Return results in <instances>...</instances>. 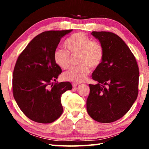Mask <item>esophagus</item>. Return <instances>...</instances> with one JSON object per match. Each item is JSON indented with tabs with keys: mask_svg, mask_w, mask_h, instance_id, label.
Returning <instances> with one entry per match:
<instances>
[{
	"mask_svg": "<svg viewBox=\"0 0 149 149\" xmlns=\"http://www.w3.org/2000/svg\"><path fill=\"white\" fill-rule=\"evenodd\" d=\"M78 85H79V84H77V83H73L72 86L74 87H77Z\"/></svg>",
	"mask_w": 149,
	"mask_h": 149,
	"instance_id": "esophagus-1",
	"label": "esophagus"
}]
</instances>
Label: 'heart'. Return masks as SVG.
Here are the masks:
<instances>
[{
	"instance_id": "1",
	"label": "heart",
	"mask_w": 149,
	"mask_h": 149,
	"mask_svg": "<svg viewBox=\"0 0 149 149\" xmlns=\"http://www.w3.org/2000/svg\"><path fill=\"white\" fill-rule=\"evenodd\" d=\"M64 45L67 51L61 49L54 50L53 60L60 68L66 69L70 63V54H79L78 64L65 72L63 77L66 81L79 83L84 81L90 72V67L99 66L104 58V50L99 42L93 41L89 36L79 32L72 35L65 39Z\"/></svg>"
}]
</instances>
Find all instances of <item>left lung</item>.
I'll return each instance as SVG.
<instances>
[{
  "label": "left lung",
  "instance_id": "1",
  "mask_svg": "<svg viewBox=\"0 0 149 149\" xmlns=\"http://www.w3.org/2000/svg\"><path fill=\"white\" fill-rule=\"evenodd\" d=\"M104 50V58L92 74L87 110L93 120L110 123L122 118L138 95L139 71L134 55L114 33L93 31Z\"/></svg>",
  "mask_w": 149,
  "mask_h": 149
}]
</instances>
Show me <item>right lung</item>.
Instances as JSON below:
<instances>
[{
	"label": "right lung",
	"instance_id": "right-lung-1",
	"mask_svg": "<svg viewBox=\"0 0 149 149\" xmlns=\"http://www.w3.org/2000/svg\"><path fill=\"white\" fill-rule=\"evenodd\" d=\"M72 31L42 32L17 58L12 75L14 98L22 112L34 122L50 123L62 114V95L72 85L54 82L62 69L54 63L53 54L60 39Z\"/></svg>",
	"mask_w": 149,
	"mask_h": 149
}]
</instances>
